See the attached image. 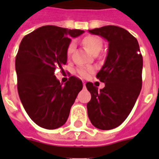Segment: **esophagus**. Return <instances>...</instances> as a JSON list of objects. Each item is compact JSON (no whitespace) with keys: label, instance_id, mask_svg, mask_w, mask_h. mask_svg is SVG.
<instances>
[{"label":"esophagus","instance_id":"34e87169","mask_svg":"<svg viewBox=\"0 0 159 159\" xmlns=\"http://www.w3.org/2000/svg\"><path fill=\"white\" fill-rule=\"evenodd\" d=\"M83 87H86V84H85L84 82H83Z\"/></svg>","mask_w":159,"mask_h":159}]
</instances>
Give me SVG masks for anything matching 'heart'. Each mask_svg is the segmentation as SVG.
Here are the masks:
<instances>
[{
	"label": "heart",
	"mask_w": 159,
	"mask_h": 159,
	"mask_svg": "<svg viewBox=\"0 0 159 159\" xmlns=\"http://www.w3.org/2000/svg\"><path fill=\"white\" fill-rule=\"evenodd\" d=\"M82 43L83 45L87 48V50L92 54L98 53L102 50L103 43L102 40L99 37L95 35H88L82 39ZM75 48V43L73 42L69 43V45L67 48V56L70 57L72 53H73ZM76 72L78 73L80 77H87L92 72H94V68L92 67H78L76 68Z\"/></svg>",
	"instance_id": "b5f03b06"
}]
</instances>
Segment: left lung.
<instances>
[{"label": "left lung", "instance_id": "left-lung-1", "mask_svg": "<svg viewBox=\"0 0 159 159\" xmlns=\"http://www.w3.org/2000/svg\"><path fill=\"white\" fill-rule=\"evenodd\" d=\"M88 31L109 43L105 63L97 74L105 87L86 84L92 95L87 106L90 120L96 128L108 130L120 125L135 104L142 88L143 57L137 39L125 29L107 25Z\"/></svg>", "mask_w": 159, "mask_h": 159}]
</instances>
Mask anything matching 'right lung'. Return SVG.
<instances>
[{
    "label": "right lung",
    "instance_id": "right-lung-1",
    "mask_svg": "<svg viewBox=\"0 0 159 159\" xmlns=\"http://www.w3.org/2000/svg\"><path fill=\"white\" fill-rule=\"evenodd\" d=\"M83 33L45 25L25 36L20 44L16 57L19 97L28 116L42 128L54 129L63 125L82 89L80 79L72 76L62 85L54 72L67 63L68 35L76 38Z\"/></svg>",
    "mask_w": 159,
    "mask_h": 159
}]
</instances>
